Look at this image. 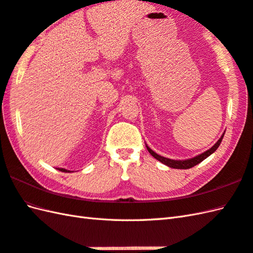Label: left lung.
I'll return each instance as SVG.
<instances>
[{
	"label": "left lung",
	"instance_id": "8db88e82",
	"mask_svg": "<svg viewBox=\"0 0 253 253\" xmlns=\"http://www.w3.org/2000/svg\"><path fill=\"white\" fill-rule=\"evenodd\" d=\"M223 136H224V133H223V135L221 136V138L218 139V141L214 145H213L209 150H207V151H205V153H203L201 155H198V156L194 157V158H190V159H187V160H172V159H168V158H165V157L159 156L158 154H156L155 151L151 150L147 145H146V147H147V150L149 151V154L153 156L154 158H156L157 160H159L160 162H162V164L168 166V167L173 168V169H190V168H193L196 165L200 164L201 161H204L211 154L214 153V151L217 149L218 146H220L222 139H223Z\"/></svg>",
	"mask_w": 253,
	"mask_h": 253
}]
</instances>
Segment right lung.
I'll return each instance as SVG.
<instances>
[{
    "label": "right lung",
    "instance_id": "right-lung-1",
    "mask_svg": "<svg viewBox=\"0 0 253 253\" xmlns=\"http://www.w3.org/2000/svg\"><path fill=\"white\" fill-rule=\"evenodd\" d=\"M58 170H59V171H61V172H70V171L66 170V169H60V168H58Z\"/></svg>",
    "mask_w": 253,
    "mask_h": 253
}]
</instances>
